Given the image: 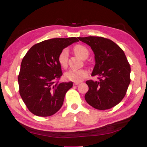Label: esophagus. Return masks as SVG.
Segmentation results:
<instances>
[{"mask_svg":"<svg viewBox=\"0 0 147 147\" xmlns=\"http://www.w3.org/2000/svg\"><path fill=\"white\" fill-rule=\"evenodd\" d=\"M80 84V83H78V82H74V86L78 85V84Z\"/></svg>","mask_w":147,"mask_h":147,"instance_id":"34e87169","label":"esophagus"}]
</instances>
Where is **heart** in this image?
Segmentation results:
<instances>
[{"label":"heart","mask_w":147,"mask_h":147,"mask_svg":"<svg viewBox=\"0 0 147 147\" xmlns=\"http://www.w3.org/2000/svg\"><path fill=\"white\" fill-rule=\"evenodd\" d=\"M74 51L77 56L82 59H85L89 55L88 49L82 44L74 46ZM69 52L67 48H64L58 55L57 60L61 67L65 68L68 64ZM65 78L68 80L74 82H80L88 76L87 70L82 69L78 70H69L65 73Z\"/></svg>","instance_id":"obj_1"}]
</instances>
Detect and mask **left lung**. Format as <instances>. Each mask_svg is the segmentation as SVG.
I'll list each match as a JSON object with an SVG mask.
<instances>
[{"instance_id": "1", "label": "left lung", "mask_w": 147, "mask_h": 147, "mask_svg": "<svg viewBox=\"0 0 147 147\" xmlns=\"http://www.w3.org/2000/svg\"><path fill=\"white\" fill-rule=\"evenodd\" d=\"M90 46L96 64L92 76L98 82H86L89 90L86 101L98 110H107L118 104L125 96L131 82V67L122 49L112 40L102 37H78Z\"/></svg>"}]
</instances>
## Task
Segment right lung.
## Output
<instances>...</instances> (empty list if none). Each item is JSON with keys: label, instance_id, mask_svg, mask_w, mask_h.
<instances>
[{"label": "right lung", "instance_id": "right-lung-1", "mask_svg": "<svg viewBox=\"0 0 147 147\" xmlns=\"http://www.w3.org/2000/svg\"><path fill=\"white\" fill-rule=\"evenodd\" d=\"M76 37L55 38L35 44L21 62L18 77L20 94L31 113L39 117L56 113L73 82L59 83L63 75L57 57Z\"/></svg>", "mask_w": 147, "mask_h": 147}]
</instances>
